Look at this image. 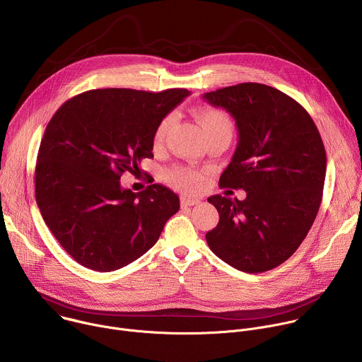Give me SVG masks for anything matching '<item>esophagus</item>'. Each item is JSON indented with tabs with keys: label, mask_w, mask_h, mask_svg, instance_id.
Instances as JSON below:
<instances>
[{
	"label": "esophagus",
	"mask_w": 362,
	"mask_h": 362,
	"mask_svg": "<svg viewBox=\"0 0 362 362\" xmlns=\"http://www.w3.org/2000/svg\"><path fill=\"white\" fill-rule=\"evenodd\" d=\"M180 203L182 206H194V204H199L200 203V199L197 197H190V196H183L180 199Z\"/></svg>",
	"instance_id": "esophagus-1"
}]
</instances>
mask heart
Masks as SVG:
<instances>
[{
	"mask_svg": "<svg viewBox=\"0 0 362 362\" xmlns=\"http://www.w3.org/2000/svg\"><path fill=\"white\" fill-rule=\"evenodd\" d=\"M196 116L203 129L206 140L211 137H218V136H222V137H226L230 140V137L233 134L235 124H233L232 117L226 112H223L221 109H202L197 112ZM173 122H175L173 115H169L159 122V124L156 126V130H154V134H153L154 144H160L165 140ZM168 179L175 186L185 189V190L196 189L203 180V177L199 172L189 169V168L172 169L168 173Z\"/></svg>",
	"mask_w": 362,
	"mask_h": 362,
	"instance_id": "obj_1",
	"label": "heart"
}]
</instances>
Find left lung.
Returning <instances> with one entry per match:
<instances>
[{"label": "left lung", "instance_id": "8db88e82", "mask_svg": "<svg viewBox=\"0 0 362 362\" xmlns=\"http://www.w3.org/2000/svg\"><path fill=\"white\" fill-rule=\"evenodd\" d=\"M202 98L225 109L238 127L219 185L246 192L243 200L208 199L219 223L206 242L238 271L274 269L299 247L320 211L327 170L321 134L298 101L267 84L242 83Z\"/></svg>", "mask_w": 362, "mask_h": 362}]
</instances>
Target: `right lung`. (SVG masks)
<instances>
[{"label":"right lung","instance_id":"1","mask_svg":"<svg viewBox=\"0 0 362 362\" xmlns=\"http://www.w3.org/2000/svg\"><path fill=\"white\" fill-rule=\"evenodd\" d=\"M189 94L90 90L67 100L47 124L35 200L51 233L80 265L110 272L132 264L179 211V196L166 186L133 193L120 177L153 158L156 126Z\"/></svg>","mask_w":362,"mask_h":362}]
</instances>
